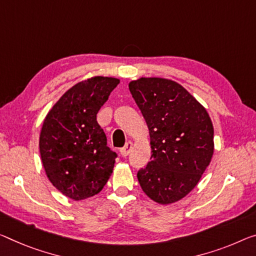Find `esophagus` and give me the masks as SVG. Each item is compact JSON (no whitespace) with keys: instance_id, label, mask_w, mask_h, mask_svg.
Here are the masks:
<instances>
[{"instance_id":"1","label":"esophagus","mask_w":256,"mask_h":256,"mask_svg":"<svg viewBox=\"0 0 256 256\" xmlns=\"http://www.w3.org/2000/svg\"><path fill=\"white\" fill-rule=\"evenodd\" d=\"M132 150V142H128V143H126L124 146L121 148L120 153H121V156H127L129 153H130Z\"/></svg>"}]
</instances>
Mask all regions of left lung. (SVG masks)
Returning a JSON list of instances; mask_svg holds the SVG:
<instances>
[{"label":"left lung","instance_id":"left-lung-1","mask_svg":"<svg viewBox=\"0 0 256 256\" xmlns=\"http://www.w3.org/2000/svg\"><path fill=\"white\" fill-rule=\"evenodd\" d=\"M148 127L151 160L137 178L156 202L186 196L202 178L214 152V128L205 108L178 82L140 78L129 84Z\"/></svg>","mask_w":256,"mask_h":256}]
</instances>
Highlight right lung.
<instances>
[{"instance_id":"right-lung-1","label":"right lung","mask_w":256,"mask_h":256,"mask_svg":"<svg viewBox=\"0 0 256 256\" xmlns=\"http://www.w3.org/2000/svg\"><path fill=\"white\" fill-rule=\"evenodd\" d=\"M119 82L106 76L78 82L60 97L43 122V167L52 186L70 199L97 194L112 174L116 153L108 146L96 116Z\"/></svg>"}]
</instances>
